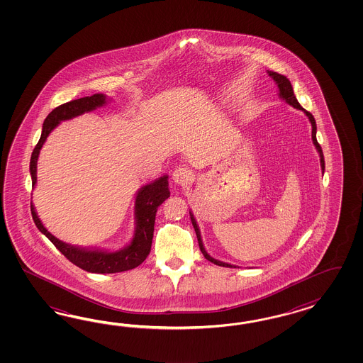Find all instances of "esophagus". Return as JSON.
<instances>
[{
  "mask_svg": "<svg viewBox=\"0 0 363 363\" xmlns=\"http://www.w3.org/2000/svg\"><path fill=\"white\" fill-rule=\"evenodd\" d=\"M173 181L177 185H186L193 181V173L187 167H178L173 173Z\"/></svg>",
  "mask_w": 363,
  "mask_h": 363,
  "instance_id": "1",
  "label": "esophagus"
}]
</instances>
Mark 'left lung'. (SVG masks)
I'll return each instance as SVG.
<instances>
[{
    "instance_id": "obj_1",
    "label": "left lung",
    "mask_w": 363,
    "mask_h": 363,
    "mask_svg": "<svg viewBox=\"0 0 363 363\" xmlns=\"http://www.w3.org/2000/svg\"><path fill=\"white\" fill-rule=\"evenodd\" d=\"M267 74L274 79V82L277 84V86H278V96H279V99H284L286 104H289L290 106H293V108H296V109L298 110H302V111L308 116V121H310L311 128H313V129H311V140H313V143H314V146H315V149H317V152H318L320 169H322V173H323V172H325V158H323L322 147L319 146L318 141H317V123H315V120H314L313 114L308 113V110L303 109V108L299 105V102H298L296 96H294L293 86H291L290 81H289L285 76H282V74H279V73H277V72H272V70H267ZM189 214H190V220H191V223H193V228H194L196 234H197L198 245H199V249H201V252L203 254V257H205L208 261H210V262L218 264V266H223V267H237L235 264L222 262V261H218V259L213 258L211 255L208 254V252L205 250L203 242H202V237H201V231H199V228H198L197 220L194 218V214L191 213V210H189Z\"/></svg>"
}]
</instances>
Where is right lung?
Listing matches in <instances>:
<instances>
[{
	"label": "right lung",
	"instance_id": "add662e5",
	"mask_svg": "<svg viewBox=\"0 0 363 363\" xmlns=\"http://www.w3.org/2000/svg\"><path fill=\"white\" fill-rule=\"evenodd\" d=\"M109 99L97 93L90 97L73 99L70 102H66L64 105H60L58 108L52 110L49 116L45 118L43 133L40 137V141L35 145L33 153L30 157V176H32V187L37 185V161L40 150L44 146L48 135L52 133L62 121L72 120L84 113H89L93 110L105 106ZM167 174L154 179L152 182L143 185L135 194L134 201V235L132 241L121 250H105V249H90V247H79L74 245H69L66 242L60 241L55 238L53 234L43 225L41 220L37 216V211L34 209L33 202L30 203V210L33 216L34 223L37 229L46 235L55 247L65 255L66 258L81 267L82 270H86L89 273H97V274H111V273H121L126 270H132L138 264H143L146 257L150 253L152 241H153L154 222H155V213L158 206L170 197L169 191V181Z\"/></svg>",
	"mask_w": 363,
	"mask_h": 363
}]
</instances>
